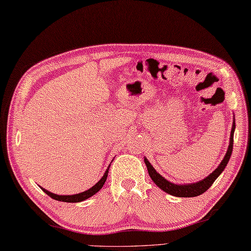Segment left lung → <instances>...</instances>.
I'll return each mask as SVG.
<instances>
[{
    "label": "left lung",
    "mask_w": 251,
    "mask_h": 251,
    "mask_svg": "<svg viewBox=\"0 0 251 251\" xmlns=\"http://www.w3.org/2000/svg\"><path fill=\"white\" fill-rule=\"evenodd\" d=\"M234 130H235V120L233 122L232 126V131H231V137H229V145L227 148V151L226 156H224V159L220 163L219 167L214 170L210 176H207L206 178H203L202 181H199L197 183H193V184H184V185H177V184H173L171 182L167 181L165 177H162L159 173H157L156 170L152 167L150 161H148L146 158L144 159L147 170H148V175L151 176V180L155 182L156 185L158 187H160L162 191H165L166 193L170 194V195L176 196V197H195L199 196L206 192L209 187H210L213 182L217 180V177L221 175L222 171L224 170V168L226 167L227 162L231 158V154L233 151V142H234Z\"/></svg>",
    "instance_id": "left-lung-1"
}]
</instances>
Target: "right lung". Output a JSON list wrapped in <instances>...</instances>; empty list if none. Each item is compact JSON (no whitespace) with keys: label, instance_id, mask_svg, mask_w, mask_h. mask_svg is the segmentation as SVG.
Segmentation results:
<instances>
[{"label":"right lung","instance_id":"1","mask_svg":"<svg viewBox=\"0 0 251 251\" xmlns=\"http://www.w3.org/2000/svg\"><path fill=\"white\" fill-rule=\"evenodd\" d=\"M108 170H109V167L108 169H107L104 176L100 178V180L97 182L95 185L93 187H91L90 190L85 191L83 193H80V194H76V195H66V196H61V195H56V194H53V193H50L49 191L44 190V188H42V191L44 193H47L48 195L50 197H52L53 199H56V201H65V202H79V201H85V199L90 198L91 196H93L94 194H96L97 192H99L101 187H103V185L106 182V178H107V176H108Z\"/></svg>","mask_w":251,"mask_h":251}]
</instances>
